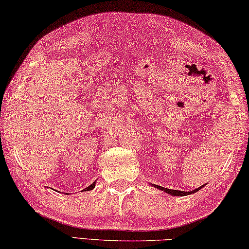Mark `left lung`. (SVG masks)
I'll return each instance as SVG.
<instances>
[{"instance_id":"obj_1","label":"left lung","mask_w":249,"mask_h":249,"mask_svg":"<svg viewBox=\"0 0 249 249\" xmlns=\"http://www.w3.org/2000/svg\"><path fill=\"white\" fill-rule=\"evenodd\" d=\"M153 186L156 187V188H158L160 190H162V192H165V193H167V194H169V195L173 196V197H174V196H176V197H177V196H178V197H183V196H188V195H192V194L197 193L198 190H200L201 188L205 186V184H204V185H202V186H200V187H198V188H196V189L192 190V192H182V190L168 189V188H163V187H161V186H158V185H153Z\"/></svg>"}]
</instances>
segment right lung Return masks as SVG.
<instances>
[{"mask_svg":"<svg viewBox=\"0 0 249 249\" xmlns=\"http://www.w3.org/2000/svg\"><path fill=\"white\" fill-rule=\"evenodd\" d=\"M95 184H96V181H95L93 184L89 185V187H87V188L84 189V190H92V189L95 187Z\"/></svg>","mask_w":249,"mask_h":249,"instance_id":"right-lung-1","label":"right lung"}]
</instances>
